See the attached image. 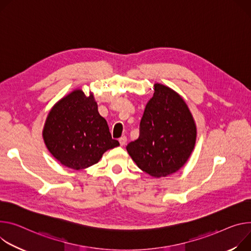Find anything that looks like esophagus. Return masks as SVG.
I'll use <instances>...</instances> for the list:
<instances>
[{
	"label": "esophagus",
	"instance_id": "1",
	"mask_svg": "<svg viewBox=\"0 0 251 251\" xmlns=\"http://www.w3.org/2000/svg\"><path fill=\"white\" fill-rule=\"evenodd\" d=\"M126 142H127V137H126V136H122V137L119 138V143H120L121 146H124L126 144Z\"/></svg>",
	"mask_w": 251,
	"mask_h": 251
}]
</instances>
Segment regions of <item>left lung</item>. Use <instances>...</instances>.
I'll list each match as a JSON object with an SVG mask.
<instances>
[{
    "label": "left lung",
    "instance_id": "obj_1",
    "mask_svg": "<svg viewBox=\"0 0 251 251\" xmlns=\"http://www.w3.org/2000/svg\"><path fill=\"white\" fill-rule=\"evenodd\" d=\"M139 127V138L126 149L137 166L153 177H163L185 164L196 141L191 113L170 88L155 84Z\"/></svg>",
    "mask_w": 251,
    "mask_h": 251
}]
</instances>
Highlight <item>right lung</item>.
<instances>
[{
	"instance_id": "1",
	"label": "right lung",
	"mask_w": 251,
	"mask_h": 251,
	"mask_svg": "<svg viewBox=\"0 0 251 251\" xmlns=\"http://www.w3.org/2000/svg\"><path fill=\"white\" fill-rule=\"evenodd\" d=\"M51 154L63 165L80 170L96 164L108 149L119 146L112 139L94 96L76 90L50 111L43 131Z\"/></svg>"
}]
</instances>
